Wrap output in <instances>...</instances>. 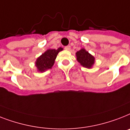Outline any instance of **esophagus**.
Listing matches in <instances>:
<instances>
[{
  "mask_svg": "<svg viewBox=\"0 0 130 130\" xmlns=\"http://www.w3.org/2000/svg\"><path fill=\"white\" fill-rule=\"evenodd\" d=\"M65 50L69 51L71 49V46H70V45H67V46H65Z\"/></svg>",
  "mask_w": 130,
  "mask_h": 130,
  "instance_id": "1",
  "label": "esophagus"
}]
</instances>
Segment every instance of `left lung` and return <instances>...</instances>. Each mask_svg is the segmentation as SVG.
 <instances>
[{
  "label": "left lung",
  "instance_id": "left-lung-1",
  "mask_svg": "<svg viewBox=\"0 0 130 130\" xmlns=\"http://www.w3.org/2000/svg\"><path fill=\"white\" fill-rule=\"evenodd\" d=\"M76 56L78 62H79L83 67L91 68V66L94 64V57L87 51H86L84 48H82L81 50L76 53Z\"/></svg>",
  "mask_w": 130,
  "mask_h": 130
}]
</instances>
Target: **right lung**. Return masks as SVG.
<instances>
[{
    "label": "right lung",
    "instance_id": "add662e5",
    "mask_svg": "<svg viewBox=\"0 0 130 130\" xmlns=\"http://www.w3.org/2000/svg\"><path fill=\"white\" fill-rule=\"evenodd\" d=\"M62 50L63 48L61 47H59L57 49H48L40 56L36 61V66L39 71L43 72L51 68L54 64L57 55L59 52Z\"/></svg>",
    "mask_w": 130,
    "mask_h": 130
}]
</instances>
